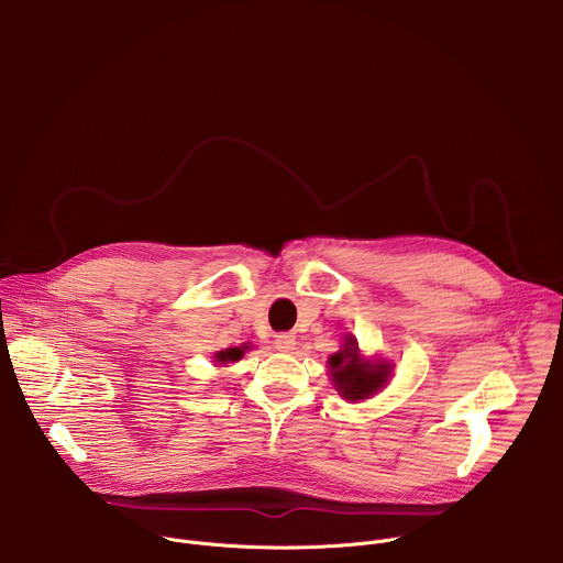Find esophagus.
Returning <instances> with one entry per match:
<instances>
[{"label":"esophagus","mask_w":563,"mask_h":563,"mask_svg":"<svg viewBox=\"0 0 563 563\" xmlns=\"http://www.w3.org/2000/svg\"><path fill=\"white\" fill-rule=\"evenodd\" d=\"M274 345H276L278 352H291L296 347V339L291 334H278Z\"/></svg>","instance_id":"esophagus-1"}]
</instances>
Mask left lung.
<instances>
[{
  "mask_svg": "<svg viewBox=\"0 0 563 563\" xmlns=\"http://www.w3.org/2000/svg\"><path fill=\"white\" fill-rule=\"evenodd\" d=\"M330 376L339 394L347 400H363L380 391L391 374L387 361H365L354 336H347L343 347L330 356Z\"/></svg>",
  "mask_w": 563,
  "mask_h": 563,
  "instance_id": "obj_1",
  "label": "left lung"
}]
</instances>
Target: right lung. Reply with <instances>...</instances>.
Returning <instances> with one entry per match:
<instances>
[{
    "instance_id": "add662e5",
    "label": "right lung",
    "mask_w": 563,
    "mask_h": 563,
    "mask_svg": "<svg viewBox=\"0 0 563 563\" xmlns=\"http://www.w3.org/2000/svg\"><path fill=\"white\" fill-rule=\"evenodd\" d=\"M245 350H247V345H243V347H227V350H222V352H218V354H216V361H218V363L240 361V358H243Z\"/></svg>"
}]
</instances>
